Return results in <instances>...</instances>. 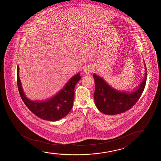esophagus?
Masks as SVG:
<instances>
[{
  "instance_id": "34e87169",
  "label": "esophagus",
  "mask_w": 161,
  "mask_h": 161,
  "mask_svg": "<svg viewBox=\"0 0 161 161\" xmlns=\"http://www.w3.org/2000/svg\"><path fill=\"white\" fill-rule=\"evenodd\" d=\"M92 67L90 66V65L86 66V67L84 68V73L85 74V75H88V74H90L91 72H92Z\"/></svg>"
}]
</instances>
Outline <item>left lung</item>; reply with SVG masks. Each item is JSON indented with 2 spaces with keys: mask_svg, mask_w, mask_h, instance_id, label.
<instances>
[{
  "mask_svg": "<svg viewBox=\"0 0 161 161\" xmlns=\"http://www.w3.org/2000/svg\"><path fill=\"white\" fill-rule=\"evenodd\" d=\"M145 66V76L141 84L134 90L129 92L118 90L110 86L102 77L94 74L95 91L94 99L97 109L105 114L115 115L125 112L134 106L145 87L147 72Z\"/></svg>",
  "mask_w": 161,
  "mask_h": 161,
  "instance_id": "1",
  "label": "left lung"
}]
</instances>
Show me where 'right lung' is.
Listing matches in <instances>:
<instances>
[{
  "mask_svg": "<svg viewBox=\"0 0 161 161\" xmlns=\"http://www.w3.org/2000/svg\"><path fill=\"white\" fill-rule=\"evenodd\" d=\"M17 83L20 96L27 107L41 119L55 121L66 116L73 108L75 85L81 76L80 73L67 82L63 89L53 97L43 101H33L26 96L19 77V67L17 69Z\"/></svg>",
  "mask_w": 161,
  "mask_h": 161,
  "instance_id": "add662e5",
  "label": "right lung"
}]
</instances>
